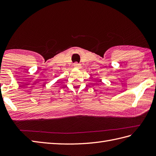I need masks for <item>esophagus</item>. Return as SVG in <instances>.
<instances>
[{
    "label": "esophagus",
    "instance_id": "esophagus-1",
    "mask_svg": "<svg viewBox=\"0 0 156 156\" xmlns=\"http://www.w3.org/2000/svg\"><path fill=\"white\" fill-rule=\"evenodd\" d=\"M74 67L76 68H81V65L78 64V63H74Z\"/></svg>",
    "mask_w": 156,
    "mask_h": 156
}]
</instances>
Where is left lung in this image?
Segmentation results:
<instances>
[{
    "mask_svg": "<svg viewBox=\"0 0 156 156\" xmlns=\"http://www.w3.org/2000/svg\"><path fill=\"white\" fill-rule=\"evenodd\" d=\"M99 82H102V80H99Z\"/></svg>",
    "mask_w": 156,
    "mask_h": 156,
    "instance_id": "obj_1",
    "label": "left lung"
}]
</instances>
